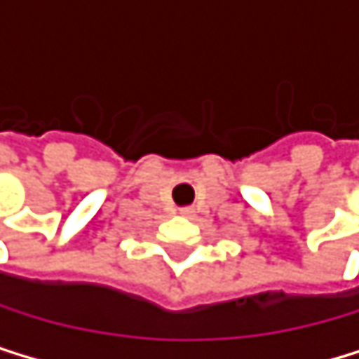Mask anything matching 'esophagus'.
Masks as SVG:
<instances>
[{"label": "esophagus", "mask_w": 359, "mask_h": 359, "mask_svg": "<svg viewBox=\"0 0 359 359\" xmlns=\"http://www.w3.org/2000/svg\"><path fill=\"white\" fill-rule=\"evenodd\" d=\"M194 211L189 209V206H185V209H181V215H191Z\"/></svg>", "instance_id": "obj_1"}]
</instances>
